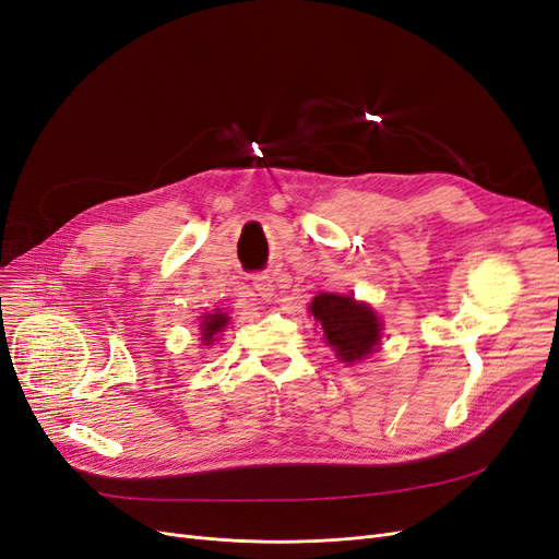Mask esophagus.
Wrapping results in <instances>:
<instances>
[{
  "label": "esophagus",
  "instance_id": "obj_1",
  "mask_svg": "<svg viewBox=\"0 0 559 559\" xmlns=\"http://www.w3.org/2000/svg\"><path fill=\"white\" fill-rule=\"evenodd\" d=\"M253 289L259 292L261 298L270 300L275 296V280L270 275H257V277H253Z\"/></svg>",
  "mask_w": 559,
  "mask_h": 559
}]
</instances>
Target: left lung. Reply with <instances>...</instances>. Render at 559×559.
Instances as JSON below:
<instances>
[{
  "label": "left lung",
  "mask_w": 559,
  "mask_h": 559,
  "mask_svg": "<svg viewBox=\"0 0 559 559\" xmlns=\"http://www.w3.org/2000/svg\"><path fill=\"white\" fill-rule=\"evenodd\" d=\"M310 312L324 329L326 343L341 361H361L380 347V317L366 302L354 300V296L319 294L310 302Z\"/></svg>",
  "instance_id": "obj_1"
}]
</instances>
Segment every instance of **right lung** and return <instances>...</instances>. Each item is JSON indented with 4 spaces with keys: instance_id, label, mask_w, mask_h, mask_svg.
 <instances>
[{
    "instance_id": "right-lung-1",
    "label": "right lung",
    "mask_w": 559,
    "mask_h": 559,
    "mask_svg": "<svg viewBox=\"0 0 559 559\" xmlns=\"http://www.w3.org/2000/svg\"><path fill=\"white\" fill-rule=\"evenodd\" d=\"M228 314L226 312H214V314H202V324H200V335H202V345H214L218 341V335L224 333L228 326Z\"/></svg>"
}]
</instances>
